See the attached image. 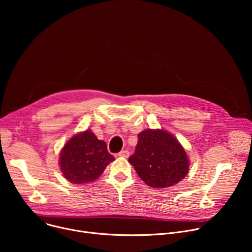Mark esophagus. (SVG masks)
Listing matches in <instances>:
<instances>
[{"mask_svg": "<svg viewBox=\"0 0 252 252\" xmlns=\"http://www.w3.org/2000/svg\"><path fill=\"white\" fill-rule=\"evenodd\" d=\"M119 157H121V158H127L129 157V153H128V151H126V150L122 151V152H120V153H119Z\"/></svg>", "mask_w": 252, "mask_h": 252, "instance_id": "34e87169", "label": "esophagus"}]
</instances>
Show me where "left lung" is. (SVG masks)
I'll return each mask as SVG.
<instances>
[{
	"label": "left lung",
	"mask_w": 252,
	"mask_h": 252,
	"mask_svg": "<svg viewBox=\"0 0 252 252\" xmlns=\"http://www.w3.org/2000/svg\"><path fill=\"white\" fill-rule=\"evenodd\" d=\"M137 137L135 152L128 162L149 187L169 188L187 176L188 155L172 134L164 129H145Z\"/></svg>",
	"instance_id": "left-lung-1"
}]
</instances>
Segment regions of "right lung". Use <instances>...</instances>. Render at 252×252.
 I'll use <instances>...</instances> for the list:
<instances>
[{
    "instance_id": "obj_1",
    "label": "right lung",
    "mask_w": 252,
    "mask_h": 252,
    "mask_svg": "<svg viewBox=\"0 0 252 252\" xmlns=\"http://www.w3.org/2000/svg\"><path fill=\"white\" fill-rule=\"evenodd\" d=\"M114 160L106 143L87 129L66 141L60 155V167L68 182L83 185L94 182Z\"/></svg>"
}]
</instances>
